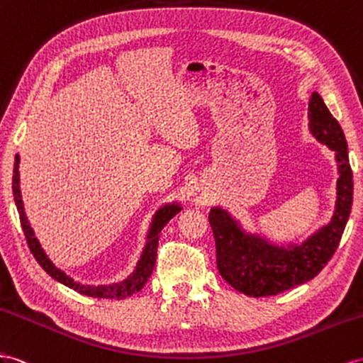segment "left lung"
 I'll return each instance as SVG.
<instances>
[{"label":"left lung","mask_w":363,"mask_h":363,"mask_svg":"<svg viewBox=\"0 0 363 363\" xmlns=\"http://www.w3.org/2000/svg\"><path fill=\"white\" fill-rule=\"evenodd\" d=\"M311 135L336 155L337 198L331 220L301 244L277 245L259 235L247 233L230 213L213 207L208 220L216 242L220 276L235 290L252 297H267L305 284L318 276L336 252L352 206V172L342 127L314 91L308 102Z\"/></svg>","instance_id":"left-lung-1"}]
</instances>
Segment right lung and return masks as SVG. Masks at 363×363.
I'll use <instances>...</instances> for the list:
<instances>
[{
    "mask_svg": "<svg viewBox=\"0 0 363 363\" xmlns=\"http://www.w3.org/2000/svg\"><path fill=\"white\" fill-rule=\"evenodd\" d=\"M18 167H20V156L16 155L15 164H13V178H12L13 199L16 203L18 215H20L21 227L24 231L27 245H29L33 257L36 259V262L43 267L44 272L50 274L55 281H58L62 285L72 288V290H75L81 294L90 296V297H99V299H125V297L132 296L133 293H138L139 290H141V288L147 284L148 277H150L153 273L155 262H156V252H157V240H160L161 231L167 224H169V220L172 218H174L182 210L179 203L178 202L165 203L164 207H161L155 213L152 224H150V230H148V235H147L145 245L143 248V255H141V257H139L133 273L128 277H125L123 282L111 284V285H82L79 282H75L70 276H67L66 273L61 272L60 268L55 267L50 259L48 257V255L44 253V250L41 248V244L38 242V239L35 238L33 230H32L29 220H27L26 213H24L21 190H20V172H18Z\"/></svg>",
    "mask_w": 363,
    "mask_h": 363,
    "instance_id": "1",
    "label": "right lung"
}]
</instances>
